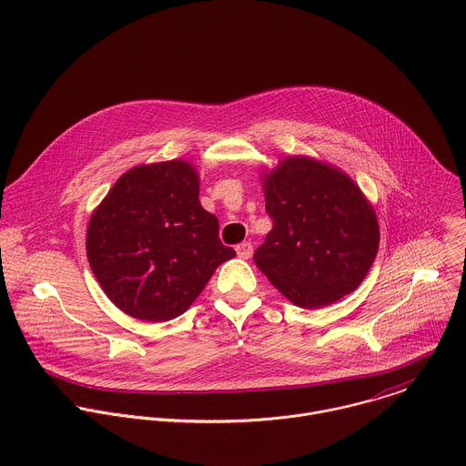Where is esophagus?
Returning <instances> with one entry per match:
<instances>
[{"instance_id": "esophagus-1", "label": "esophagus", "mask_w": 466, "mask_h": 466, "mask_svg": "<svg viewBox=\"0 0 466 466\" xmlns=\"http://www.w3.org/2000/svg\"><path fill=\"white\" fill-rule=\"evenodd\" d=\"M236 252H238V256L241 258V259H248L250 256H252V245L250 243H239L238 247H236Z\"/></svg>"}]
</instances>
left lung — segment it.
Listing matches in <instances>:
<instances>
[{
    "mask_svg": "<svg viewBox=\"0 0 466 466\" xmlns=\"http://www.w3.org/2000/svg\"><path fill=\"white\" fill-rule=\"evenodd\" d=\"M273 228L256 268L295 306L313 309L358 289L380 245V225L361 187L338 166L289 155L259 171Z\"/></svg>",
    "mask_w": 466,
    "mask_h": 466,
    "instance_id": "8db88e82",
    "label": "left lung"
}]
</instances>
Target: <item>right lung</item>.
Segmentation results:
<instances>
[{
  "instance_id": "add662e5",
  "label": "right lung",
  "mask_w": 466,
  "mask_h": 466,
  "mask_svg": "<svg viewBox=\"0 0 466 466\" xmlns=\"http://www.w3.org/2000/svg\"><path fill=\"white\" fill-rule=\"evenodd\" d=\"M197 167L184 158L125 171L94 208L86 256L105 295L149 322L182 315L219 265L236 256L198 201Z\"/></svg>"
}]
</instances>
